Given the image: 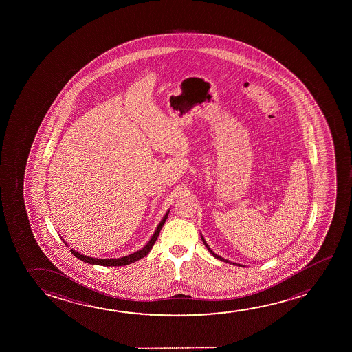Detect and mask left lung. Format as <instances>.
Instances as JSON below:
<instances>
[{
    "instance_id": "obj_1",
    "label": "left lung",
    "mask_w": 352,
    "mask_h": 352,
    "mask_svg": "<svg viewBox=\"0 0 352 352\" xmlns=\"http://www.w3.org/2000/svg\"><path fill=\"white\" fill-rule=\"evenodd\" d=\"M202 241H203V244H204V245L207 246L208 250H209V252H210V254H212V255L214 256V257H215V258H217V260L223 261V262H226V263H233V262H230V261L226 260V258H222L221 256L217 255V254H215V252H212V249H210V248H209V245H208V244H207V241H204V238H203V236H202ZM233 265H236V263H233Z\"/></svg>"
}]
</instances>
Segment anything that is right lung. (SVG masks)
Instances as JSON below:
<instances>
[{
  "instance_id": "right-lung-1",
  "label": "right lung",
  "mask_w": 352,
  "mask_h": 352,
  "mask_svg": "<svg viewBox=\"0 0 352 352\" xmlns=\"http://www.w3.org/2000/svg\"><path fill=\"white\" fill-rule=\"evenodd\" d=\"M168 214L169 210L166 212V215H164V219H162L161 222H160L159 226L156 228V231H155L153 236L150 238V241H148V244H146L143 249L135 251V252L131 254V255L124 256V257H120V258H94V257L82 255V254H79V252H77L76 250H73V249H71V252H72L73 255L76 256L77 258H79V260L84 261V262H87V263H90V265H106V267H120V265H131V263H133L135 261L143 258V257H145V256L149 254L150 250H151V248L154 246L155 241H156L157 236H159L161 228H162V226L164 225V222H166L167 217H168ZM63 243L66 244V241H63ZM66 245H67V244H66Z\"/></svg>"
}]
</instances>
